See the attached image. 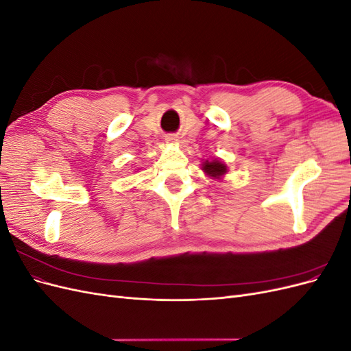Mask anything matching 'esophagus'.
Wrapping results in <instances>:
<instances>
[{"label": "esophagus", "instance_id": "obj_1", "mask_svg": "<svg viewBox=\"0 0 351 351\" xmlns=\"http://www.w3.org/2000/svg\"><path fill=\"white\" fill-rule=\"evenodd\" d=\"M165 141L167 142H171V143H176V142H178V136L177 134H167L165 136Z\"/></svg>", "mask_w": 351, "mask_h": 351}]
</instances>
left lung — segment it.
Wrapping results in <instances>:
<instances>
[{"label": "left lung", "instance_id": "1", "mask_svg": "<svg viewBox=\"0 0 351 351\" xmlns=\"http://www.w3.org/2000/svg\"><path fill=\"white\" fill-rule=\"evenodd\" d=\"M202 169H205V173L208 176H212V177H221L222 174L227 173L226 165L221 164L218 159H214V161L204 162V167H202Z\"/></svg>", "mask_w": 351, "mask_h": 351}]
</instances>
